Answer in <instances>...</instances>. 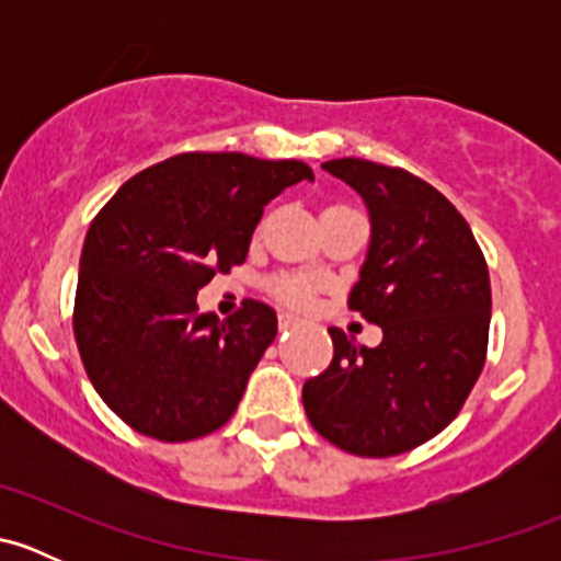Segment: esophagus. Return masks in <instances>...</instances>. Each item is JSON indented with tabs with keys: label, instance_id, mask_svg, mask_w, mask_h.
I'll list each match as a JSON object with an SVG mask.
<instances>
[{
	"label": "esophagus",
	"instance_id": "34e87169",
	"mask_svg": "<svg viewBox=\"0 0 561 561\" xmlns=\"http://www.w3.org/2000/svg\"><path fill=\"white\" fill-rule=\"evenodd\" d=\"M298 317L290 314V312H279V331H290V328L298 325Z\"/></svg>",
	"mask_w": 561,
	"mask_h": 561
}]
</instances>
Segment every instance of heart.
Returning <instances> with one entry per match:
<instances>
[{
    "label": "heart",
    "instance_id": "obj_1",
    "mask_svg": "<svg viewBox=\"0 0 561 561\" xmlns=\"http://www.w3.org/2000/svg\"><path fill=\"white\" fill-rule=\"evenodd\" d=\"M276 293H279L282 301L293 304V307H307L312 301V290H309L307 282L301 279H287L276 285Z\"/></svg>",
    "mask_w": 561,
    "mask_h": 561
}]
</instances>
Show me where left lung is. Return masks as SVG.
Instances as JSON below:
<instances>
[{
	"label": "left lung",
	"mask_w": 561,
	"mask_h": 561,
	"mask_svg": "<svg viewBox=\"0 0 561 561\" xmlns=\"http://www.w3.org/2000/svg\"><path fill=\"white\" fill-rule=\"evenodd\" d=\"M366 203L371 239L347 307L382 328L364 347L339 328L333 360L304 382V410L328 443L399 456L458 415L485 364L491 282L454 203L417 175L369 160L322 162Z\"/></svg>",
	"instance_id": "obj_1"
}]
</instances>
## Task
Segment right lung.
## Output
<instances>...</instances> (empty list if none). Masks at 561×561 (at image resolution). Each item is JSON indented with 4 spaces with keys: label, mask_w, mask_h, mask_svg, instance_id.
I'll return each mask as SVG.
<instances>
[{
    "label": "right lung",
    "mask_w": 561,
    "mask_h": 561,
    "mask_svg": "<svg viewBox=\"0 0 561 561\" xmlns=\"http://www.w3.org/2000/svg\"><path fill=\"white\" fill-rule=\"evenodd\" d=\"M298 160L241 151L151 165L118 186L89 225L78 265V353L103 401L162 443L206 437L230 421L276 336L268 304L228 320L197 312V290L247 260L263 208L298 181Z\"/></svg>",
    "instance_id": "obj_1"
}]
</instances>
